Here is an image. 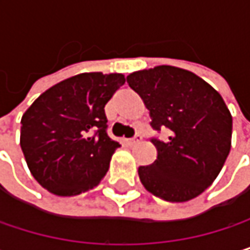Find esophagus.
Instances as JSON below:
<instances>
[{
  "instance_id": "34e87169",
  "label": "esophagus",
  "mask_w": 250,
  "mask_h": 250,
  "mask_svg": "<svg viewBox=\"0 0 250 250\" xmlns=\"http://www.w3.org/2000/svg\"><path fill=\"white\" fill-rule=\"evenodd\" d=\"M140 142H142V136L137 134V136H134L133 139H128V140H127V145H128V146H134V145H139Z\"/></svg>"
}]
</instances>
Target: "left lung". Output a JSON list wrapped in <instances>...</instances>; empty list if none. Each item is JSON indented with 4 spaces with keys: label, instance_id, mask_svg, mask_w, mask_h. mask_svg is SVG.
<instances>
[{
    "label": "left lung",
    "instance_id": "8db88e82",
    "mask_svg": "<svg viewBox=\"0 0 250 250\" xmlns=\"http://www.w3.org/2000/svg\"><path fill=\"white\" fill-rule=\"evenodd\" d=\"M142 97L156 130L168 127L156 161L139 168L143 187L153 195L185 203L204 192L220 174L231 147V114L222 95L204 79L176 66L161 65L127 76Z\"/></svg>",
    "mask_w": 250,
    "mask_h": 250
}]
</instances>
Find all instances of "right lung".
<instances>
[{"label": "right lung", "mask_w": 250, "mask_h": 250, "mask_svg": "<svg viewBox=\"0 0 250 250\" xmlns=\"http://www.w3.org/2000/svg\"><path fill=\"white\" fill-rule=\"evenodd\" d=\"M123 74L83 72L46 89L21 117L20 146L34 179L72 197L97 187L120 143L110 139L104 107Z\"/></svg>", "instance_id": "obj_1"}]
</instances>
